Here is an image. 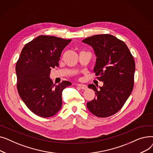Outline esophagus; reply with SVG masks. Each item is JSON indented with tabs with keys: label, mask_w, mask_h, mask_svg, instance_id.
Masks as SVG:
<instances>
[{
	"label": "esophagus",
	"mask_w": 153,
	"mask_h": 153,
	"mask_svg": "<svg viewBox=\"0 0 153 153\" xmlns=\"http://www.w3.org/2000/svg\"><path fill=\"white\" fill-rule=\"evenodd\" d=\"M77 85L81 88V89H83V90H86L87 89V87L86 85H84V84H77Z\"/></svg>",
	"instance_id": "esophagus-1"
}]
</instances>
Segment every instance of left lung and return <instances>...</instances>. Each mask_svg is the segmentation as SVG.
<instances>
[{"mask_svg":"<svg viewBox=\"0 0 153 153\" xmlns=\"http://www.w3.org/2000/svg\"><path fill=\"white\" fill-rule=\"evenodd\" d=\"M92 47L96 56L94 72L102 87L89 84L96 97L87 103L94 115L107 117L116 114L130 95L134 85L135 62L126 45L115 36L96 35L82 41Z\"/></svg>","mask_w":153,"mask_h":153,"instance_id":"8db88e82","label":"left lung"}]
</instances>
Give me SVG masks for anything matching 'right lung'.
<instances>
[{
  "label": "right lung",
  "instance_id": "1",
  "mask_svg": "<svg viewBox=\"0 0 153 153\" xmlns=\"http://www.w3.org/2000/svg\"><path fill=\"white\" fill-rule=\"evenodd\" d=\"M72 39L40 35L27 43L16 64L17 90L20 98L33 113L51 117L61 109L62 92L71 83L54 85L50 71L58 67L61 54Z\"/></svg>",
  "mask_w": 153,
  "mask_h": 153
}]
</instances>
